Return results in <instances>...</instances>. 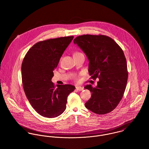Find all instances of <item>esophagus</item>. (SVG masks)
Instances as JSON below:
<instances>
[{
    "label": "esophagus",
    "mask_w": 149,
    "mask_h": 149,
    "mask_svg": "<svg viewBox=\"0 0 149 149\" xmlns=\"http://www.w3.org/2000/svg\"><path fill=\"white\" fill-rule=\"evenodd\" d=\"M76 89L77 91H83L84 89V88L82 87V86H76Z\"/></svg>",
    "instance_id": "esophagus-1"
}]
</instances>
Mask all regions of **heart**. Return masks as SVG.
I'll use <instances>...</instances> for the list:
<instances>
[{
  "instance_id": "1",
  "label": "heart",
  "mask_w": 149,
  "mask_h": 149,
  "mask_svg": "<svg viewBox=\"0 0 149 149\" xmlns=\"http://www.w3.org/2000/svg\"><path fill=\"white\" fill-rule=\"evenodd\" d=\"M81 54V53H79V52H75V53H74L73 56H74V55H76V54Z\"/></svg>"
}]
</instances>
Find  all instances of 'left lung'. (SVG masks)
Wrapping results in <instances>:
<instances>
[{
	"instance_id": "8db88e82",
	"label": "left lung",
	"mask_w": 149,
	"mask_h": 149,
	"mask_svg": "<svg viewBox=\"0 0 149 149\" xmlns=\"http://www.w3.org/2000/svg\"><path fill=\"white\" fill-rule=\"evenodd\" d=\"M74 44L83 51L89 61L88 72L97 85H86L92 93L85 103L86 108L103 115L113 111L121 100L128 79L126 59L121 47L112 38L103 35L77 37Z\"/></svg>"
}]
</instances>
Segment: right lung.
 <instances>
[{
	"label": "right lung",
	"mask_w": 149,
	"mask_h": 149,
	"mask_svg": "<svg viewBox=\"0 0 149 149\" xmlns=\"http://www.w3.org/2000/svg\"><path fill=\"white\" fill-rule=\"evenodd\" d=\"M73 36L49 39L36 43L27 52L22 64V79L26 96L41 116L55 118L66 109L67 97L75 86L57 85L51 81L64 51Z\"/></svg>",
	"instance_id": "obj_1"
}]
</instances>
